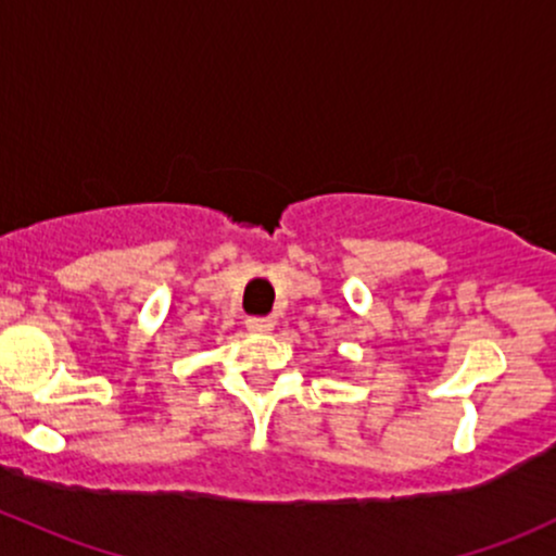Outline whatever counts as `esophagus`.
<instances>
[{
  "mask_svg": "<svg viewBox=\"0 0 556 556\" xmlns=\"http://www.w3.org/2000/svg\"><path fill=\"white\" fill-rule=\"evenodd\" d=\"M245 325H248L250 332L266 334V332H271V329H274V319H271V316H248Z\"/></svg>",
  "mask_w": 556,
  "mask_h": 556,
  "instance_id": "esophagus-1",
  "label": "esophagus"
}]
</instances>
